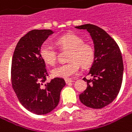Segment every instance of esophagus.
<instances>
[{"instance_id":"esophagus-1","label":"esophagus","mask_w":132,"mask_h":132,"mask_svg":"<svg viewBox=\"0 0 132 132\" xmlns=\"http://www.w3.org/2000/svg\"><path fill=\"white\" fill-rule=\"evenodd\" d=\"M65 81H66V84H70V83H72L73 81H72V80H71V79H66V80H65Z\"/></svg>"}]
</instances>
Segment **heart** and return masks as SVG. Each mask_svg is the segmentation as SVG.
Listing matches in <instances>:
<instances>
[{
	"instance_id": "heart-1",
	"label": "heart",
	"mask_w": 132,
	"mask_h": 132,
	"mask_svg": "<svg viewBox=\"0 0 132 132\" xmlns=\"http://www.w3.org/2000/svg\"><path fill=\"white\" fill-rule=\"evenodd\" d=\"M57 44L60 48L70 50L69 63L62 64L52 69V75L57 78H69L79 72L80 64L84 67H87L93 62L95 57L94 47L85 43L81 36L68 34L60 37L57 40ZM39 54L43 61L53 66L56 63L57 52L56 48L48 43H44L39 48Z\"/></svg>"
}]
</instances>
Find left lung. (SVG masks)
<instances>
[{"mask_svg": "<svg viewBox=\"0 0 132 132\" xmlns=\"http://www.w3.org/2000/svg\"><path fill=\"white\" fill-rule=\"evenodd\" d=\"M75 28L87 30L95 49V57L88 75L93 79L84 80L87 87L79 95L84 105L94 109L102 108L117 96L123 76V62L120 48L112 37L94 24H83Z\"/></svg>", "mask_w": 132, "mask_h": 132, "instance_id": "8db88e82", "label": "left lung"}]
</instances>
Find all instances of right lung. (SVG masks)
<instances>
[{"instance_id": "obj_1", "label": "right lung", "mask_w": 132, "mask_h": 132, "mask_svg": "<svg viewBox=\"0 0 132 132\" xmlns=\"http://www.w3.org/2000/svg\"><path fill=\"white\" fill-rule=\"evenodd\" d=\"M51 30H33L21 37L14 51L11 68L12 88L20 103L29 111L44 115L52 111L60 102L63 78L45 82L48 75L39 48Z\"/></svg>"}]
</instances>
